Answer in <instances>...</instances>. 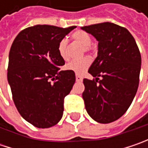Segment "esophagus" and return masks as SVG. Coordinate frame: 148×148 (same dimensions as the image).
<instances>
[{
    "label": "esophagus",
    "mask_w": 148,
    "mask_h": 148,
    "mask_svg": "<svg viewBox=\"0 0 148 148\" xmlns=\"http://www.w3.org/2000/svg\"><path fill=\"white\" fill-rule=\"evenodd\" d=\"M76 81L77 82H82V77L79 75H76Z\"/></svg>",
    "instance_id": "1"
}]
</instances>
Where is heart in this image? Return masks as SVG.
<instances>
[{
	"instance_id": "b5f03b06",
	"label": "heart",
	"mask_w": 148,
	"mask_h": 148,
	"mask_svg": "<svg viewBox=\"0 0 148 148\" xmlns=\"http://www.w3.org/2000/svg\"><path fill=\"white\" fill-rule=\"evenodd\" d=\"M72 39L77 42L79 44H81L83 47V52L85 53H90L92 51V47H91V36L87 32L84 30H77L75 31L71 34ZM67 44L68 41L66 38H62L60 40L58 43V50L61 58L63 60H67L68 56H67ZM90 65V61L87 58H83L81 59L73 60L69 62L66 65V68L69 71L75 72L77 75H82L85 71H86Z\"/></svg>"
}]
</instances>
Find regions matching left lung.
Instances as JSON below:
<instances>
[{
    "mask_svg": "<svg viewBox=\"0 0 148 148\" xmlns=\"http://www.w3.org/2000/svg\"><path fill=\"white\" fill-rule=\"evenodd\" d=\"M82 29L99 42L97 58L88 70L95 79L83 80L86 110L96 122H114L128 110L137 93L142 62L139 49L128 29L114 23Z\"/></svg>",
    "mask_w": 148,
    "mask_h": 148,
    "instance_id": "left-lung-1",
    "label": "left lung"
}]
</instances>
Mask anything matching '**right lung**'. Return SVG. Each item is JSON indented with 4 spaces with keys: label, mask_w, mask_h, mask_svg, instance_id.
Listing matches in <instances>:
<instances>
[{
    "label": "right lung",
    "mask_w": 148,
    "mask_h": 148,
    "mask_svg": "<svg viewBox=\"0 0 148 148\" xmlns=\"http://www.w3.org/2000/svg\"><path fill=\"white\" fill-rule=\"evenodd\" d=\"M76 26L38 25L14 38L9 53L7 79L15 107L27 122L47 128L59 122L66 95L76 81L75 72L60 71V40Z\"/></svg>",
    "instance_id": "add662e5"
}]
</instances>
